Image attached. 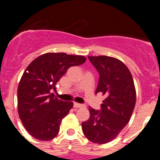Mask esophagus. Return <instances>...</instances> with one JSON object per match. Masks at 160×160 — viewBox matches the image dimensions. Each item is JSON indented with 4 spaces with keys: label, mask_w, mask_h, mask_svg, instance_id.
Segmentation results:
<instances>
[{
    "label": "esophagus",
    "mask_w": 160,
    "mask_h": 160,
    "mask_svg": "<svg viewBox=\"0 0 160 160\" xmlns=\"http://www.w3.org/2000/svg\"><path fill=\"white\" fill-rule=\"evenodd\" d=\"M84 107V105L80 104V103H78V102L73 103V107H75V108H81V107Z\"/></svg>",
    "instance_id": "obj_1"
}]
</instances>
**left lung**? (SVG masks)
<instances>
[{
  "label": "left lung",
  "mask_w": 160,
  "mask_h": 160,
  "mask_svg": "<svg viewBox=\"0 0 160 160\" xmlns=\"http://www.w3.org/2000/svg\"><path fill=\"white\" fill-rule=\"evenodd\" d=\"M99 73L95 93L106 98L101 111L89 107L90 118L82 123L85 136L94 143L104 144L116 138L129 122L136 102V91L129 69L108 56H89Z\"/></svg>",
  "instance_id": "1"
}]
</instances>
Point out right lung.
<instances>
[{
    "instance_id": "add662e5",
    "label": "right lung",
    "mask_w": 160,
    "mask_h": 160,
    "mask_svg": "<svg viewBox=\"0 0 160 160\" xmlns=\"http://www.w3.org/2000/svg\"><path fill=\"white\" fill-rule=\"evenodd\" d=\"M84 56L65 53L41 55L27 66L18 88V110L22 122L33 138L51 140L57 136L60 124L73 107L72 102L54 97L51 90L66 70L86 62Z\"/></svg>"
}]
</instances>
